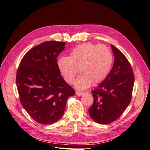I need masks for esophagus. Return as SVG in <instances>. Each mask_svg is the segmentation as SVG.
I'll use <instances>...</instances> for the list:
<instances>
[{"instance_id":"1","label":"esophagus","mask_w":150,"mask_h":150,"mask_svg":"<svg viewBox=\"0 0 150 150\" xmlns=\"http://www.w3.org/2000/svg\"><path fill=\"white\" fill-rule=\"evenodd\" d=\"M76 95L78 96H82V95L84 94L83 93H82V92H79V91H76Z\"/></svg>"}]
</instances>
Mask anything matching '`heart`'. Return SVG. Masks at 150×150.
<instances>
[{
	"label": "heart",
	"mask_w": 150,
	"mask_h": 150,
	"mask_svg": "<svg viewBox=\"0 0 150 150\" xmlns=\"http://www.w3.org/2000/svg\"><path fill=\"white\" fill-rule=\"evenodd\" d=\"M112 62L110 49L104 45L83 43L70 52L69 57H61L58 68L66 83L72 84L78 72L81 74L75 82L78 89H87L93 84L101 82L110 71Z\"/></svg>",
	"instance_id": "b5f03b06"
}]
</instances>
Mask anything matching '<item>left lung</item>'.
Listing matches in <instances>:
<instances>
[{
	"label": "left lung",
	"mask_w": 150,
	"mask_h": 150,
	"mask_svg": "<svg viewBox=\"0 0 150 150\" xmlns=\"http://www.w3.org/2000/svg\"><path fill=\"white\" fill-rule=\"evenodd\" d=\"M111 46L114 64L106 79L91 91L94 102L89 109L91 117L102 125L111 123L121 116L131 102L134 83L128 60L119 49Z\"/></svg>",
	"instance_id": "obj_1"
}]
</instances>
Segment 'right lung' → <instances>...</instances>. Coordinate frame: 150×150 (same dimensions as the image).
Returning <instances> with one entry per match:
<instances>
[{
  "label": "right lung",
  "mask_w": 150,
  "mask_h": 150,
  "mask_svg": "<svg viewBox=\"0 0 150 150\" xmlns=\"http://www.w3.org/2000/svg\"><path fill=\"white\" fill-rule=\"evenodd\" d=\"M64 42L51 40L30 49L18 67L16 84L21 104L34 120L51 125L64 114L67 99L74 90L59 69L57 57Z\"/></svg>",
  "instance_id": "right-lung-1"
}]
</instances>
